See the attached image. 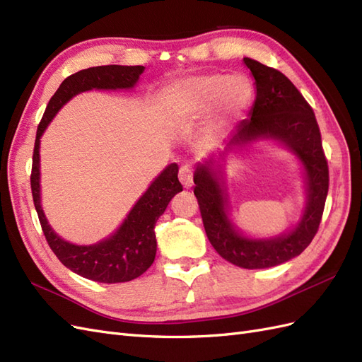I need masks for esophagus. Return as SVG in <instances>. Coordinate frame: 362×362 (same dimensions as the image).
I'll return each mask as SVG.
<instances>
[{
	"label": "esophagus",
	"instance_id": "obj_1",
	"mask_svg": "<svg viewBox=\"0 0 362 362\" xmlns=\"http://www.w3.org/2000/svg\"><path fill=\"white\" fill-rule=\"evenodd\" d=\"M178 178L181 184L184 185V189H190L193 185V173L189 166H182L178 172Z\"/></svg>",
	"mask_w": 362,
	"mask_h": 362
}]
</instances>
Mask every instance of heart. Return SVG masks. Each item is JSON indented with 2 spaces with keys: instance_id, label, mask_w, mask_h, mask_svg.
Instances as JSON below:
<instances>
[{
  "instance_id": "1",
  "label": "heart",
  "mask_w": 362,
  "mask_h": 362,
  "mask_svg": "<svg viewBox=\"0 0 362 362\" xmlns=\"http://www.w3.org/2000/svg\"><path fill=\"white\" fill-rule=\"evenodd\" d=\"M254 87L243 75L202 74L175 81L164 95L168 122L173 129L189 131L211 113L205 128L210 140L242 116L252 103Z\"/></svg>"
}]
</instances>
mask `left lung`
<instances>
[{
  "instance_id": "1",
  "label": "left lung",
  "mask_w": 362,
  "mask_h": 362,
  "mask_svg": "<svg viewBox=\"0 0 362 362\" xmlns=\"http://www.w3.org/2000/svg\"><path fill=\"white\" fill-rule=\"evenodd\" d=\"M255 80L257 96L249 119L240 122L222 148L196 163L193 181L208 240L226 261L243 269H269L300 255L319 229L329 185V170L313 108L279 71L243 59ZM273 143L290 150L300 163L305 206L288 232L254 238L236 226L226 187V164L238 150Z\"/></svg>"
}]
</instances>
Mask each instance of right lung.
Here are the masks:
<instances>
[{
  "label": "right lung",
  "mask_w": 362,
  "mask_h": 362,
  "mask_svg": "<svg viewBox=\"0 0 362 362\" xmlns=\"http://www.w3.org/2000/svg\"><path fill=\"white\" fill-rule=\"evenodd\" d=\"M145 66H96L83 69L64 80L49 100L37 128L35 154L31 169V193L36 211L54 254L76 275L86 279L116 284L136 279L151 267L157 254L154 228L158 217L175 194L182 192L178 181V164L170 163L154 178L146 192L131 208L124 222L115 233L93 245H75L62 238L43 213L40 190V137L59 113L60 108L74 96L89 90H131L137 86Z\"/></svg>",
  "instance_id": "obj_1"
}]
</instances>
